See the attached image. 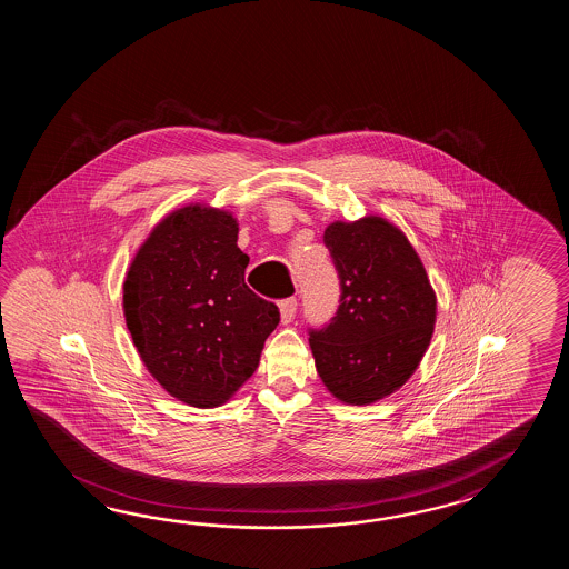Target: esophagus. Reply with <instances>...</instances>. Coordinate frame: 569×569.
Wrapping results in <instances>:
<instances>
[{
    "mask_svg": "<svg viewBox=\"0 0 569 569\" xmlns=\"http://www.w3.org/2000/svg\"><path fill=\"white\" fill-rule=\"evenodd\" d=\"M280 319H282V323H290L292 319H295V313H297V299L295 297H290V299H284V301H280Z\"/></svg>",
    "mask_w": 569,
    "mask_h": 569,
    "instance_id": "esophagus-1",
    "label": "esophagus"
}]
</instances>
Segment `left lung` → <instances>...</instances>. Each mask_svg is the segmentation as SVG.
I'll return each instance as SVG.
<instances>
[{
  "label": "left lung",
  "mask_w": 569,
  "mask_h": 569,
  "mask_svg": "<svg viewBox=\"0 0 569 569\" xmlns=\"http://www.w3.org/2000/svg\"><path fill=\"white\" fill-rule=\"evenodd\" d=\"M338 270V311L309 329L315 368L348 405H370L402 387L436 326V290L407 236L376 216L333 221L323 233Z\"/></svg>",
  "instance_id": "8db88e82"
}]
</instances>
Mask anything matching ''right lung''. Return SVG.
Segmentation results:
<instances>
[{"instance_id": "obj_1", "label": "right lung", "mask_w": 569, "mask_h": 569, "mask_svg": "<svg viewBox=\"0 0 569 569\" xmlns=\"http://www.w3.org/2000/svg\"><path fill=\"white\" fill-rule=\"evenodd\" d=\"M248 262L230 211L194 203L162 219L128 268L133 346L158 385L191 407L230 400L279 326V307L243 280Z\"/></svg>"}]
</instances>
